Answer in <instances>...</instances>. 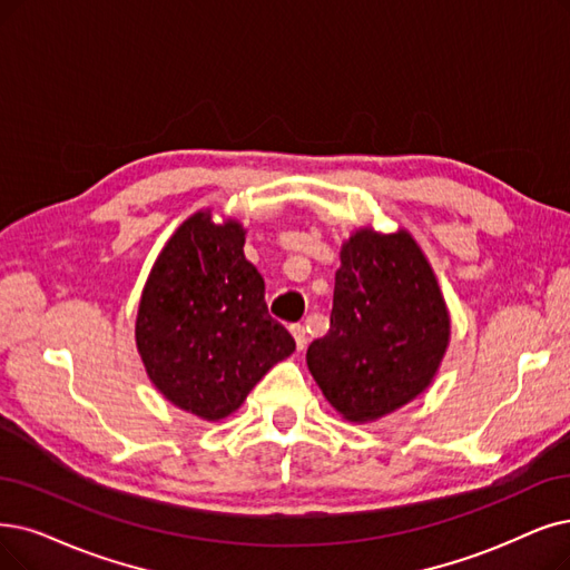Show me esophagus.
I'll use <instances>...</instances> for the list:
<instances>
[{
	"label": "esophagus",
	"mask_w": 570,
	"mask_h": 570,
	"mask_svg": "<svg viewBox=\"0 0 570 570\" xmlns=\"http://www.w3.org/2000/svg\"><path fill=\"white\" fill-rule=\"evenodd\" d=\"M289 332H292V336H294V344H297V351H304V348H306V341H308L306 327H304V325H292Z\"/></svg>",
	"instance_id": "esophagus-1"
}]
</instances>
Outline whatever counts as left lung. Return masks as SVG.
<instances>
[{"label": "left lung", "instance_id": "8db88e82", "mask_svg": "<svg viewBox=\"0 0 570 570\" xmlns=\"http://www.w3.org/2000/svg\"><path fill=\"white\" fill-rule=\"evenodd\" d=\"M338 257L330 332L308 346L306 362L341 416L370 423L430 389L451 317L435 271L406 229L360 226Z\"/></svg>", "mask_w": 570, "mask_h": 570}]
</instances>
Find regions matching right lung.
<instances>
[{"label": "right lung", "mask_w": 570, "mask_h": 570, "mask_svg": "<svg viewBox=\"0 0 570 570\" xmlns=\"http://www.w3.org/2000/svg\"><path fill=\"white\" fill-rule=\"evenodd\" d=\"M245 226L210 208L181 222L158 253L135 317L154 389L208 423L232 416L294 338L268 315L262 273L245 259Z\"/></svg>", "instance_id": "add662e5"}]
</instances>
